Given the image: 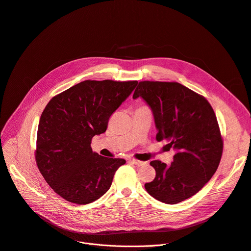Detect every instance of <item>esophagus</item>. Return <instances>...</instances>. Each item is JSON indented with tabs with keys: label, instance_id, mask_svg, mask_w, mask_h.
<instances>
[{
	"label": "esophagus",
	"instance_id": "1",
	"mask_svg": "<svg viewBox=\"0 0 251 251\" xmlns=\"http://www.w3.org/2000/svg\"><path fill=\"white\" fill-rule=\"evenodd\" d=\"M131 162H132L133 164H135V165H137V166H143V165L146 164V162L137 160V159H131Z\"/></svg>",
	"mask_w": 251,
	"mask_h": 251
}]
</instances>
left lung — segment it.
Here are the masks:
<instances>
[{
	"label": "left lung",
	"mask_w": 251,
	"mask_h": 251,
	"mask_svg": "<svg viewBox=\"0 0 251 251\" xmlns=\"http://www.w3.org/2000/svg\"><path fill=\"white\" fill-rule=\"evenodd\" d=\"M141 97L151 108L158 133L175 150L170 165L154 160L156 176L146 191L166 204L196 194L216 172L223 150L215 113L203 96L177 82H139L133 99Z\"/></svg>",
	"instance_id": "left-lung-1"
}]
</instances>
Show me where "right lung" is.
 I'll use <instances>...</instances> for the list:
<instances>
[{
    "label": "right lung",
    "mask_w": 251,
    "mask_h": 251,
    "mask_svg": "<svg viewBox=\"0 0 251 251\" xmlns=\"http://www.w3.org/2000/svg\"><path fill=\"white\" fill-rule=\"evenodd\" d=\"M137 83L86 80L53 97L44 109L36 162L50 187L65 200L81 205L99 199L126 163L93 152L91 141L106 131L110 116Z\"/></svg>",
    "instance_id": "right-lung-1"
}]
</instances>
